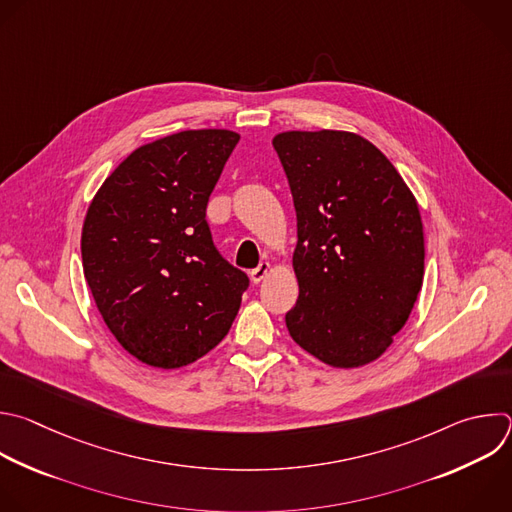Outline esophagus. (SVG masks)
<instances>
[{"mask_svg":"<svg viewBox=\"0 0 512 512\" xmlns=\"http://www.w3.org/2000/svg\"><path fill=\"white\" fill-rule=\"evenodd\" d=\"M269 273H271V265L267 261H263V263H259L257 269L251 271V281L253 283H261Z\"/></svg>","mask_w":512,"mask_h":512,"instance_id":"esophagus-1","label":"esophagus"}]
</instances>
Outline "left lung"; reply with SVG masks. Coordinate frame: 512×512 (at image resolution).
<instances>
[{
	"mask_svg": "<svg viewBox=\"0 0 512 512\" xmlns=\"http://www.w3.org/2000/svg\"><path fill=\"white\" fill-rule=\"evenodd\" d=\"M297 213L293 342L331 368L378 360L406 325L424 277L420 207L394 164L346 130L273 138Z\"/></svg>",
	"mask_w": 512,
	"mask_h": 512,
	"instance_id": "1",
	"label": "left lung"
}]
</instances>
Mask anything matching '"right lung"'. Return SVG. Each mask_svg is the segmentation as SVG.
<instances>
[{"label": "right lung", "mask_w": 512, "mask_h": 512, "mask_svg": "<svg viewBox=\"0 0 512 512\" xmlns=\"http://www.w3.org/2000/svg\"><path fill=\"white\" fill-rule=\"evenodd\" d=\"M239 138L203 128L142 144L88 207L86 281L118 344L146 366L197 362L237 317L249 279L219 255L205 215Z\"/></svg>", "instance_id": "right-lung-1"}]
</instances>
